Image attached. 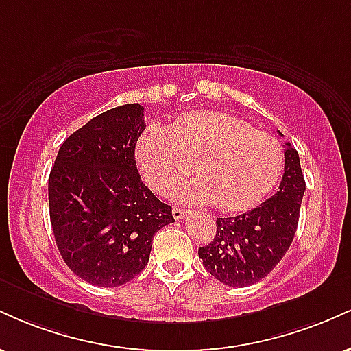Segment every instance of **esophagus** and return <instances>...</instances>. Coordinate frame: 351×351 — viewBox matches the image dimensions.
<instances>
[{
  "label": "esophagus",
  "mask_w": 351,
  "mask_h": 351,
  "mask_svg": "<svg viewBox=\"0 0 351 351\" xmlns=\"http://www.w3.org/2000/svg\"><path fill=\"white\" fill-rule=\"evenodd\" d=\"M186 209H183V208H173V217H175V219H183L184 216H186Z\"/></svg>",
  "instance_id": "esophagus-1"
}]
</instances>
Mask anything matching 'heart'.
I'll list each match as a JSON object with an SVG mask.
<instances>
[{"label":"heart","mask_w":351,"mask_h":351,"mask_svg":"<svg viewBox=\"0 0 351 351\" xmlns=\"http://www.w3.org/2000/svg\"><path fill=\"white\" fill-rule=\"evenodd\" d=\"M136 155L143 180L160 195H170L195 167L199 180L181 188L180 198L213 201L221 213L259 206L277 186L285 165L279 140L217 112L181 117L168 132L150 127Z\"/></svg>","instance_id":"obj_1"}]
</instances>
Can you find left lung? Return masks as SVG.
Masks as SVG:
<instances>
[{
    "instance_id": "8db88e82",
    "label": "left lung",
    "mask_w": 351,
    "mask_h": 351,
    "mask_svg": "<svg viewBox=\"0 0 351 351\" xmlns=\"http://www.w3.org/2000/svg\"><path fill=\"white\" fill-rule=\"evenodd\" d=\"M284 156L279 191L251 211L217 217L215 239L198 249L206 271L223 284L232 287L256 284L291 247L299 224L305 180L299 153L291 143H285Z\"/></svg>"
}]
</instances>
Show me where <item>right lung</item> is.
Returning <instances> with one entry per match:
<instances>
[{"label": "right lung", "mask_w": 351, "mask_h": 351, "mask_svg": "<svg viewBox=\"0 0 351 351\" xmlns=\"http://www.w3.org/2000/svg\"><path fill=\"white\" fill-rule=\"evenodd\" d=\"M143 107L110 108L67 136L49 175L56 244L75 276L99 287L127 284L148 264L156 231L175 223L171 206L143 184L135 145Z\"/></svg>", "instance_id": "1"}]
</instances>
